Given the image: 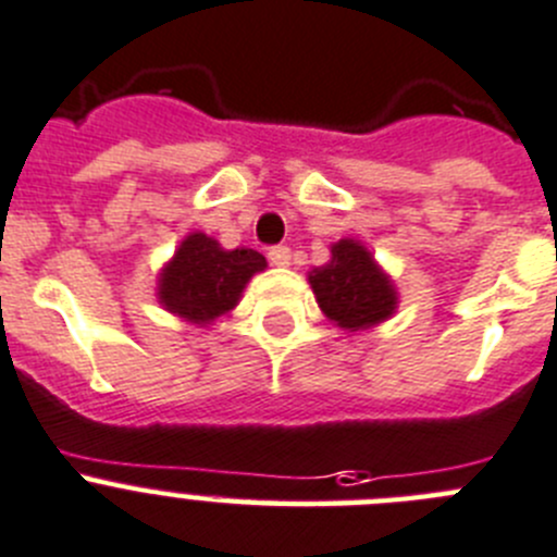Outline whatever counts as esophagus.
Instances as JSON below:
<instances>
[{
  "instance_id": "esophagus-1",
  "label": "esophagus",
  "mask_w": 557,
  "mask_h": 557,
  "mask_svg": "<svg viewBox=\"0 0 557 557\" xmlns=\"http://www.w3.org/2000/svg\"><path fill=\"white\" fill-rule=\"evenodd\" d=\"M269 261H272V267H288L290 263V249L288 247H272L269 249Z\"/></svg>"
}]
</instances>
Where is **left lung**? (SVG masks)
I'll return each mask as SVG.
<instances>
[{"mask_svg":"<svg viewBox=\"0 0 557 557\" xmlns=\"http://www.w3.org/2000/svg\"><path fill=\"white\" fill-rule=\"evenodd\" d=\"M308 280L319 308L341 330H371L398 308V294L389 277L355 238L332 244V261L313 269Z\"/></svg>","mask_w":557,"mask_h":557,"instance_id":"left-lung-1","label":"left lung"}]
</instances>
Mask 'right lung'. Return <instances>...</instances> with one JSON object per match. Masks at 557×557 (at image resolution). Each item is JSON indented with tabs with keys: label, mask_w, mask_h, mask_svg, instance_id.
<instances>
[{
	"label": "right lung",
	"mask_w": 557,
	"mask_h": 557,
	"mask_svg": "<svg viewBox=\"0 0 557 557\" xmlns=\"http://www.w3.org/2000/svg\"><path fill=\"white\" fill-rule=\"evenodd\" d=\"M263 269L267 258L255 249H225L206 233H189L161 269L159 302L191 324H211L236 308L244 285Z\"/></svg>",
	"instance_id": "add662e5"
}]
</instances>
